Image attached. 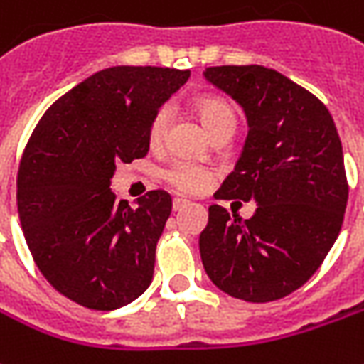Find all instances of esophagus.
Instances as JSON below:
<instances>
[{
  "label": "esophagus",
  "instance_id": "1",
  "mask_svg": "<svg viewBox=\"0 0 364 364\" xmlns=\"http://www.w3.org/2000/svg\"><path fill=\"white\" fill-rule=\"evenodd\" d=\"M187 205H189L187 199H183V197H175V199H173V211H181V209H185Z\"/></svg>",
  "mask_w": 364,
  "mask_h": 364
}]
</instances>
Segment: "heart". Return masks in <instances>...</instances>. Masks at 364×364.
Wrapping results in <instances>:
<instances>
[{
	"label": "heart",
	"instance_id": "obj_1",
	"mask_svg": "<svg viewBox=\"0 0 364 364\" xmlns=\"http://www.w3.org/2000/svg\"><path fill=\"white\" fill-rule=\"evenodd\" d=\"M197 111L201 115L205 127L211 131L213 135L221 129H235V125H237L233 107L221 97H215V95L201 97L197 101ZM167 123H169V109L159 107L153 113V117L149 121V129H147V137H149L151 145L161 143L163 137H165V131H167ZM163 177L175 189L185 193H199L203 189H207L209 183H211V173L201 165L187 161V159L173 161L163 171Z\"/></svg>",
	"mask_w": 364,
	"mask_h": 364
}]
</instances>
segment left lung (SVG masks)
Returning <instances> with one entry per match:
<instances>
[{
  "label": "left lung",
  "instance_id": "left-lung-1",
  "mask_svg": "<svg viewBox=\"0 0 364 364\" xmlns=\"http://www.w3.org/2000/svg\"><path fill=\"white\" fill-rule=\"evenodd\" d=\"M205 79L233 97L249 133L217 199L255 201L251 219L209 207L201 261L223 293L249 303L291 295L341 233L348 199L343 145L328 109L275 69L221 65Z\"/></svg>",
  "mask_w": 364,
  "mask_h": 364
}]
</instances>
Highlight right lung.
I'll return each instance as SVG.
<instances>
[{"mask_svg":"<svg viewBox=\"0 0 364 364\" xmlns=\"http://www.w3.org/2000/svg\"><path fill=\"white\" fill-rule=\"evenodd\" d=\"M169 68L101 69L59 97L37 123L17 173L27 247L53 289L77 305L113 311L151 285L171 195L117 201L119 163L145 157L153 113L189 79Z\"/></svg>","mask_w":364,"mask_h":364,"instance_id":"right-lung-1","label":"right lung"}]
</instances>
